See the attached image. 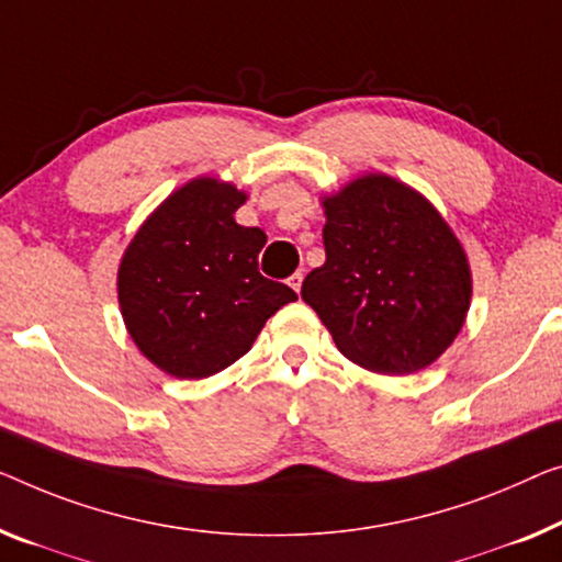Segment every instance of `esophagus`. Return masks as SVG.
Returning a JSON list of instances; mask_svg holds the SVG:
<instances>
[{"label": "esophagus", "instance_id": "esophagus-1", "mask_svg": "<svg viewBox=\"0 0 562 562\" xmlns=\"http://www.w3.org/2000/svg\"><path fill=\"white\" fill-rule=\"evenodd\" d=\"M288 284L295 292H300V288H303V272H292L290 278H288Z\"/></svg>", "mask_w": 562, "mask_h": 562}]
</instances>
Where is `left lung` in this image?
Here are the masks:
<instances>
[{"label": "left lung", "mask_w": 562, "mask_h": 562, "mask_svg": "<svg viewBox=\"0 0 562 562\" xmlns=\"http://www.w3.org/2000/svg\"><path fill=\"white\" fill-rule=\"evenodd\" d=\"M325 265L303 282L335 346L375 373L422 371L462 330L467 255L437 209L406 183L368 173L325 199Z\"/></svg>", "instance_id": "8db88e82"}]
</instances>
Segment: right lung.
Here are the masks:
<instances>
[{"mask_svg":"<svg viewBox=\"0 0 562 562\" xmlns=\"http://www.w3.org/2000/svg\"><path fill=\"white\" fill-rule=\"evenodd\" d=\"M232 183L194 179L164 201L125 249L119 303L131 338L176 379H206L252 348L267 317L297 300L259 274L267 234L239 227Z\"/></svg>","mask_w":562,"mask_h":562,"instance_id":"1","label":"right lung"}]
</instances>
